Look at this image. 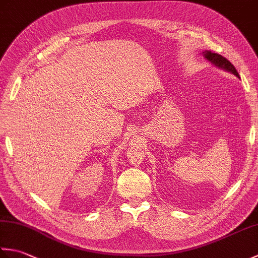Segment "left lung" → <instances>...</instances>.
<instances>
[{
	"instance_id": "1",
	"label": "left lung",
	"mask_w": 258,
	"mask_h": 258,
	"mask_svg": "<svg viewBox=\"0 0 258 258\" xmlns=\"http://www.w3.org/2000/svg\"><path fill=\"white\" fill-rule=\"evenodd\" d=\"M202 54L208 62H211L214 65V67L226 71V72L232 73L235 76H237V78L239 79V74L237 73L236 69H235L234 65L231 62H229L227 58L223 57L222 55H220V54L213 53L211 51H204V52H202Z\"/></svg>"
}]
</instances>
